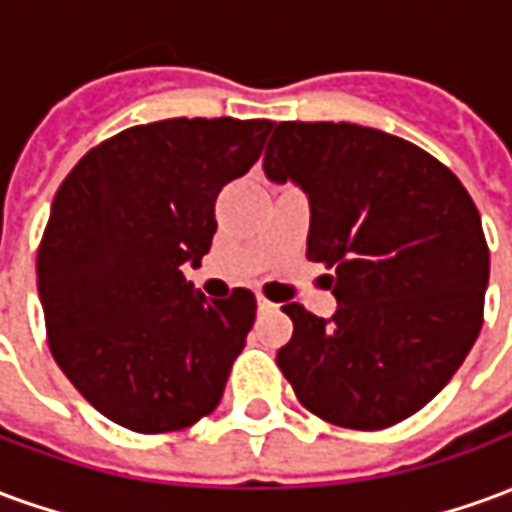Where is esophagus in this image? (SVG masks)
Here are the masks:
<instances>
[{"mask_svg": "<svg viewBox=\"0 0 512 512\" xmlns=\"http://www.w3.org/2000/svg\"><path fill=\"white\" fill-rule=\"evenodd\" d=\"M257 312H260V315H268V312H277V304H271V301L263 299V296H257Z\"/></svg>", "mask_w": 512, "mask_h": 512, "instance_id": "34e87169", "label": "esophagus"}]
</instances>
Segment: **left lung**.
Masks as SVG:
<instances>
[{
  "label": "left lung",
  "instance_id": "1",
  "mask_svg": "<svg viewBox=\"0 0 512 512\" xmlns=\"http://www.w3.org/2000/svg\"><path fill=\"white\" fill-rule=\"evenodd\" d=\"M263 172L310 200L307 257L332 318L285 304L277 365L312 414L381 430L455 376L483 326L488 246L469 191L400 136L356 123H274Z\"/></svg>",
  "mask_w": 512,
  "mask_h": 512
}]
</instances>
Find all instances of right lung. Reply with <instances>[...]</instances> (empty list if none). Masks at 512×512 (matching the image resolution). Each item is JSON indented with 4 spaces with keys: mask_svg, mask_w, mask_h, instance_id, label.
Masks as SVG:
<instances>
[{
    "mask_svg": "<svg viewBox=\"0 0 512 512\" xmlns=\"http://www.w3.org/2000/svg\"><path fill=\"white\" fill-rule=\"evenodd\" d=\"M271 126L172 117L126 128L62 180L38 249L49 348L117 425L167 433L219 406L255 293L205 299L183 266L208 255L216 197L260 158Z\"/></svg>",
    "mask_w": 512,
    "mask_h": 512,
    "instance_id": "add662e5",
    "label": "right lung"
}]
</instances>
